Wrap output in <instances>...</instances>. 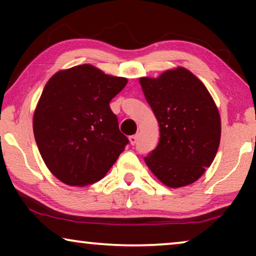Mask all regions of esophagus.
<instances>
[{
  "instance_id": "1",
  "label": "esophagus",
  "mask_w": 256,
  "mask_h": 256,
  "mask_svg": "<svg viewBox=\"0 0 256 256\" xmlns=\"http://www.w3.org/2000/svg\"><path fill=\"white\" fill-rule=\"evenodd\" d=\"M129 141H130V143L132 146L136 144V142L138 141V134H135V135H132L130 138H129Z\"/></svg>"
}]
</instances>
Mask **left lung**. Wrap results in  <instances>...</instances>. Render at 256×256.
<instances>
[{
	"label": "left lung",
	"instance_id": "8db88e82",
	"mask_svg": "<svg viewBox=\"0 0 256 256\" xmlns=\"http://www.w3.org/2000/svg\"><path fill=\"white\" fill-rule=\"evenodd\" d=\"M160 124V142L144 160L170 188L194 183L211 166L220 143L219 112L202 82L183 68L140 79Z\"/></svg>",
	"mask_w": 256,
	"mask_h": 256
}]
</instances>
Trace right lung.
<instances>
[{
    "label": "right lung",
    "instance_id": "right-lung-1",
    "mask_svg": "<svg viewBox=\"0 0 256 256\" xmlns=\"http://www.w3.org/2000/svg\"><path fill=\"white\" fill-rule=\"evenodd\" d=\"M127 79L90 65L60 71L44 87L34 115V134L48 170L72 186L104 177L129 143L110 107Z\"/></svg>",
    "mask_w": 256,
    "mask_h": 256
}]
</instances>
